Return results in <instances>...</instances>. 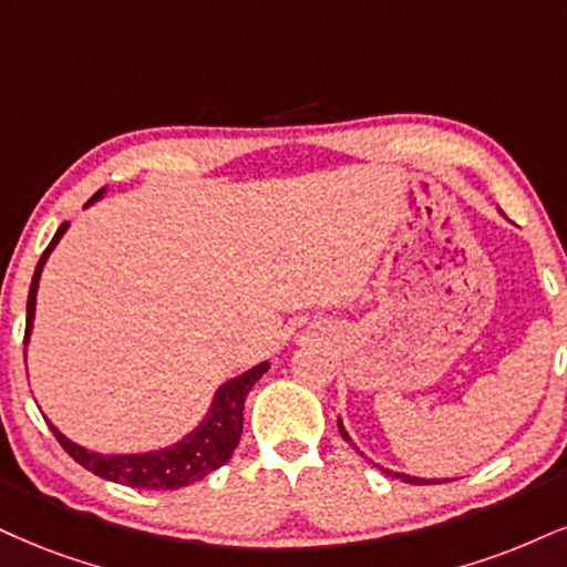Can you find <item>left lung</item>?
<instances>
[{
    "instance_id": "left-lung-1",
    "label": "left lung",
    "mask_w": 567,
    "mask_h": 567,
    "mask_svg": "<svg viewBox=\"0 0 567 567\" xmlns=\"http://www.w3.org/2000/svg\"><path fill=\"white\" fill-rule=\"evenodd\" d=\"M339 433H341V436H344V442L352 444V439H349V433L344 431V423H341V421H339ZM352 446H354V444H352ZM383 473H389V476H394V478L404 481V484H431V481H425V478H415V476H404V473H391V471H383ZM433 484H436V481H433Z\"/></svg>"
}]
</instances>
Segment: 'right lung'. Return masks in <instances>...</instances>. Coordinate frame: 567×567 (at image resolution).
I'll use <instances>...</instances> for the list:
<instances>
[{
    "label": "right lung",
    "mask_w": 567,
    "mask_h": 567,
    "mask_svg": "<svg viewBox=\"0 0 567 567\" xmlns=\"http://www.w3.org/2000/svg\"><path fill=\"white\" fill-rule=\"evenodd\" d=\"M102 194L104 188L86 202V207L94 205ZM65 230L68 223H62L58 234H54V239L49 241V247L44 249V255H41L37 270H33V281L31 289H28L25 305V344L33 331V316H37V291L41 281V270H44L49 255L58 247V241L62 239ZM268 362H260V365L247 370V373L223 383V386L215 391V400L209 404L205 421L188 433V436L181 439L178 444L165 446V450L144 454H100L70 442L65 433H60L52 423H49V429H52L54 439H58L62 450H65L75 463L94 473V476L134 488H181L205 478L207 473L218 471L220 465L228 463V457L234 454L236 444H239L241 439L244 400H247L249 389L262 379V373H268Z\"/></svg>",
    "instance_id": "right-lung-1"
}]
</instances>
